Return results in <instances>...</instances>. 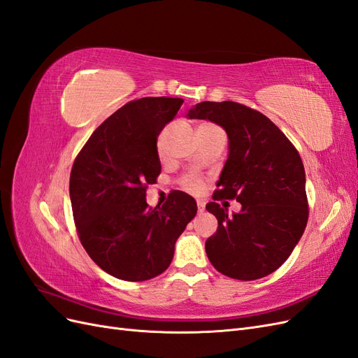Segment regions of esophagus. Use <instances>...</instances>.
I'll return each instance as SVG.
<instances>
[{"label":"esophagus","mask_w":358,"mask_h":358,"mask_svg":"<svg viewBox=\"0 0 358 358\" xmlns=\"http://www.w3.org/2000/svg\"><path fill=\"white\" fill-rule=\"evenodd\" d=\"M197 210H199V213H203L204 212V203L203 201H197Z\"/></svg>","instance_id":"1"}]
</instances>
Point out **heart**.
<instances>
[{
    "label": "heart",
    "mask_w": 358,
    "mask_h": 358,
    "mask_svg": "<svg viewBox=\"0 0 358 358\" xmlns=\"http://www.w3.org/2000/svg\"><path fill=\"white\" fill-rule=\"evenodd\" d=\"M180 185H182L183 189L188 191V192L199 194L203 189L204 180L197 175H187V176H183L180 179Z\"/></svg>",
    "instance_id": "heart-1"
}]
</instances>
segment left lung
Returning a JSON list of instances; mask_svg holds the SVG:
<instances>
[{"mask_svg":"<svg viewBox=\"0 0 358 358\" xmlns=\"http://www.w3.org/2000/svg\"><path fill=\"white\" fill-rule=\"evenodd\" d=\"M191 119L221 125L230 154L206 209L218 230L206 241V254L222 275L254 280L273 273L291 255L306 229L309 204L305 167L288 137L267 116L233 101H203ZM236 199L243 210L229 215L215 203Z\"/></svg>","mask_w":358,"mask_h":358,"instance_id":"1","label":"left lung"}]
</instances>
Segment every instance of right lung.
Segmentation results:
<instances>
[{
	"mask_svg": "<svg viewBox=\"0 0 358 358\" xmlns=\"http://www.w3.org/2000/svg\"><path fill=\"white\" fill-rule=\"evenodd\" d=\"M183 100L145 96L128 101L95 129L74 159L70 199L85 251L109 275L140 282L170 266L175 243L197 204L175 191L161 208L146 203L161 164L157 138Z\"/></svg>",
	"mask_w": 358,
	"mask_h": 358,
	"instance_id": "1",
	"label": "right lung"
}]
</instances>
